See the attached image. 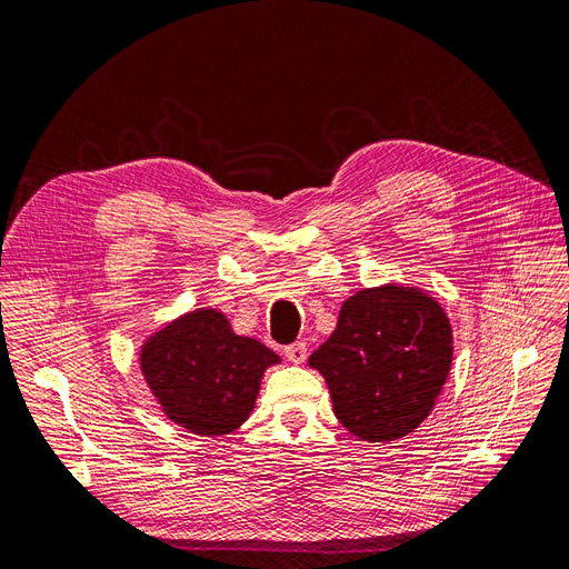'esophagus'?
<instances>
[{
	"label": "esophagus",
	"instance_id": "1",
	"mask_svg": "<svg viewBox=\"0 0 569 569\" xmlns=\"http://www.w3.org/2000/svg\"><path fill=\"white\" fill-rule=\"evenodd\" d=\"M284 356H287V360L289 363H295V366H301L303 360H306V356H308V349H306V343L303 341H295V343H289V347L284 349Z\"/></svg>",
	"mask_w": 569,
	"mask_h": 569
}]
</instances>
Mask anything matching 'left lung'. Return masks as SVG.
<instances>
[{"label":"left lung","instance_id":"obj_1","mask_svg":"<svg viewBox=\"0 0 569 569\" xmlns=\"http://www.w3.org/2000/svg\"><path fill=\"white\" fill-rule=\"evenodd\" d=\"M453 327L418 287L382 284L343 301L335 332L308 358L337 420L363 441H396L432 412L451 372Z\"/></svg>","mask_w":569,"mask_h":569}]
</instances>
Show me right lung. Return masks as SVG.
<instances>
[{
  "label": "right lung",
  "instance_id": "obj_1",
  "mask_svg": "<svg viewBox=\"0 0 569 569\" xmlns=\"http://www.w3.org/2000/svg\"><path fill=\"white\" fill-rule=\"evenodd\" d=\"M280 356L242 337L216 308H197L144 339L140 370L163 416L199 437H222L256 406L263 372Z\"/></svg>",
  "mask_w": 569,
  "mask_h": 569
}]
</instances>
